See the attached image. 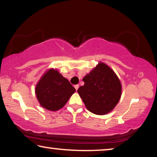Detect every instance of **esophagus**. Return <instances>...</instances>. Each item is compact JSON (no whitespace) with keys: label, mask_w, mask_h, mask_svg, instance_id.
Masks as SVG:
<instances>
[{"label":"esophagus","mask_w":157,"mask_h":157,"mask_svg":"<svg viewBox=\"0 0 157 157\" xmlns=\"http://www.w3.org/2000/svg\"><path fill=\"white\" fill-rule=\"evenodd\" d=\"M74 87H75V88L76 90H78V88H79V85H75L74 86Z\"/></svg>","instance_id":"1"}]
</instances>
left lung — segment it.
I'll list each match as a JSON object with an SVG mask.
<instances>
[{
	"label": "left lung",
	"mask_w": 157,
	"mask_h": 157,
	"mask_svg": "<svg viewBox=\"0 0 157 157\" xmlns=\"http://www.w3.org/2000/svg\"><path fill=\"white\" fill-rule=\"evenodd\" d=\"M82 80L85 85L78 92L90 112L104 115L114 109L122 95V85L113 70L100 62Z\"/></svg>",
	"instance_id": "obj_1"
}]
</instances>
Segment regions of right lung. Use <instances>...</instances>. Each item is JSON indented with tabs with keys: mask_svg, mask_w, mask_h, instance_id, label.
<instances>
[{
	"mask_svg": "<svg viewBox=\"0 0 157 157\" xmlns=\"http://www.w3.org/2000/svg\"><path fill=\"white\" fill-rule=\"evenodd\" d=\"M75 89L58 70L50 68L35 86V94L40 105L50 111H57L67 102Z\"/></svg>",
	"mask_w": 157,
	"mask_h": 157,
	"instance_id": "obj_1",
	"label": "right lung"
}]
</instances>
